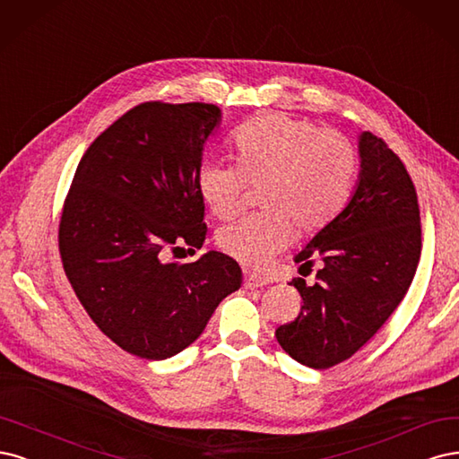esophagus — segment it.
<instances>
[{
    "label": "esophagus",
    "mask_w": 459,
    "mask_h": 459,
    "mask_svg": "<svg viewBox=\"0 0 459 459\" xmlns=\"http://www.w3.org/2000/svg\"><path fill=\"white\" fill-rule=\"evenodd\" d=\"M267 282H269V280L264 278V276H261V274H254V273H246L244 274V288L246 290H255V288L264 286Z\"/></svg>",
    "instance_id": "esophagus-1"
}]
</instances>
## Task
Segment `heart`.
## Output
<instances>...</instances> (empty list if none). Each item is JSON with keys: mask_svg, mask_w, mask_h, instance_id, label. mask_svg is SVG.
<instances>
[{"mask_svg": "<svg viewBox=\"0 0 459 459\" xmlns=\"http://www.w3.org/2000/svg\"><path fill=\"white\" fill-rule=\"evenodd\" d=\"M236 164L205 160L200 196L217 219L238 213L244 192L261 188L264 213L244 217L217 232L229 257L259 267L288 246L291 232L315 234L342 213L359 175V152L335 131H322L288 114H263L236 129Z\"/></svg>", "mask_w": 459, "mask_h": 459, "instance_id": "obj_1", "label": "heart"}]
</instances>
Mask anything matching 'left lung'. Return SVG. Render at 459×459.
<instances>
[{"label":"left lung","mask_w":459,"mask_h":459,"mask_svg":"<svg viewBox=\"0 0 459 459\" xmlns=\"http://www.w3.org/2000/svg\"><path fill=\"white\" fill-rule=\"evenodd\" d=\"M359 181L347 205L295 255L307 271L318 259L316 282L293 280L301 313L276 330L280 347L315 369L351 359L374 337L420 263V205L404 164L368 131L359 135Z\"/></svg>","instance_id":"left-lung-1"}]
</instances>
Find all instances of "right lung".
Masks as SVG:
<instances>
[{
	"mask_svg": "<svg viewBox=\"0 0 459 459\" xmlns=\"http://www.w3.org/2000/svg\"><path fill=\"white\" fill-rule=\"evenodd\" d=\"M219 126L215 105L144 102L100 133L74 175L58 227L65 273L99 330L135 357H175L242 284L219 251L164 259L205 240L198 171Z\"/></svg>",
	"mask_w": 459,
	"mask_h": 459,
	"instance_id": "1",
	"label": "right lung"
}]
</instances>
